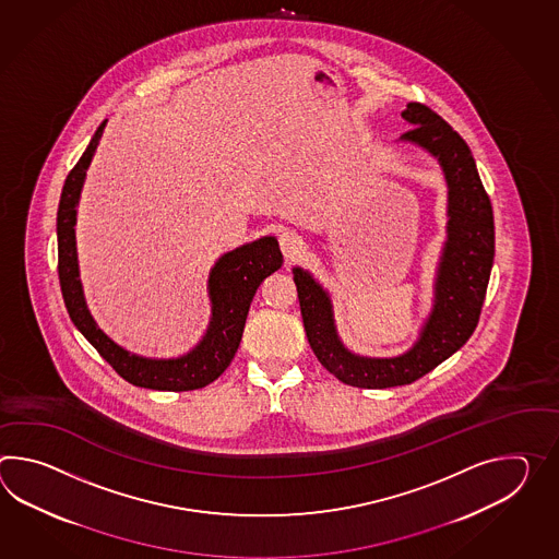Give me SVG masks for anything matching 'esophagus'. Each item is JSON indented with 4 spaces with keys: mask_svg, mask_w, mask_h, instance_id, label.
I'll return each instance as SVG.
<instances>
[{
    "mask_svg": "<svg viewBox=\"0 0 559 559\" xmlns=\"http://www.w3.org/2000/svg\"><path fill=\"white\" fill-rule=\"evenodd\" d=\"M278 245H281L286 261H295L302 252V238L295 230H283L278 235Z\"/></svg>",
    "mask_w": 559,
    "mask_h": 559,
    "instance_id": "esophagus-1",
    "label": "esophagus"
}]
</instances>
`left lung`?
<instances>
[{
	"instance_id": "left-lung-1",
	"label": "left lung",
	"mask_w": 559,
	"mask_h": 559,
	"mask_svg": "<svg viewBox=\"0 0 559 559\" xmlns=\"http://www.w3.org/2000/svg\"><path fill=\"white\" fill-rule=\"evenodd\" d=\"M401 116L413 124L401 142L415 144L435 156L449 188L447 242L435 278L433 309L417 343L391 359L350 353L336 335L329 293L310 273L298 266L293 269L312 353L338 381L360 389L409 385L460 350L479 323L496 257L493 209L465 140L419 102L407 104Z\"/></svg>"
}]
</instances>
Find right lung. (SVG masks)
I'll return each mask as SVG.
<instances>
[{
    "label": "right lung",
    "instance_id": "add662e5",
    "mask_svg": "<svg viewBox=\"0 0 559 559\" xmlns=\"http://www.w3.org/2000/svg\"><path fill=\"white\" fill-rule=\"evenodd\" d=\"M106 122L98 126L86 152L68 174L58 206V274L66 309L75 329L128 383L154 391H194L211 385L235 359L254 293L266 276L283 266V252L274 236H262L218 259L209 276L211 324L199 345L187 355L178 359H148L116 345L87 310L75 252V209Z\"/></svg>",
    "mask_w": 559,
    "mask_h": 559
}]
</instances>
